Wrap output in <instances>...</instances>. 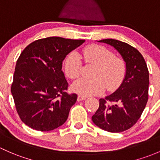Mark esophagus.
I'll return each instance as SVG.
<instances>
[{
    "instance_id": "obj_1",
    "label": "esophagus",
    "mask_w": 160,
    "mask_h": 160,
    "mask_svg": "<svg viewBox=\"0 0 160 160\" xmlns=\"http://www.w3.org/2000/svg\"><path fill=\"white\" fill-rule=\"evenodd\" d=\"M85 99V97L83 96V95H78V98H77V100H78V102L80 101H83V100Z\"/></svg>"
}]
</instances>
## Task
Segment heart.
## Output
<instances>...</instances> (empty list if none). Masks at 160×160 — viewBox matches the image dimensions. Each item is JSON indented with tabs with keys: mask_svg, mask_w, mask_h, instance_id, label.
<instances>
[{
	"mask_svg": "<svg viewBox=\"0 0 160 160\" xmlns=\"http://www.w3.org/2000/svg\"><path fill=\"white\" fill-rule=\"evenodd\" d=\"M81 58L85 64L95 66L92 72L94 78H78L72 85L74 92L90 96L102 93L105 88L108 91H113L122 83L126 75V63L109 49L100 45L88 46L80 55L75 52L68 54L64 67L69 78L79 76L82 68Z\"/></svg>",
	"mask_w": 160,
	"mask_h": 160,
	"instance_id": "b5f03b06",
	"label": "heart"
}]
</instances>
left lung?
Masks as SVG:
<instances>
[{
  "instance_id": "1",
  "label": "left lung",
  "mask_w": 160,
  "mask_h": 160,
  "mask_svg": "<svg viewBox=\"0 0 160 160\" xmlns=\"http://www.w3.org/2000/svg\"><path fill=\"white\" fill-rule=\"evenodd\" d=\"M112 46L126 62V75L114 93L99 99V107L92 117L98 127L121 132L137 122L149 97V71L140 52L129 44L115 39L98 41Z\"/></svg>"
}]
</instances>
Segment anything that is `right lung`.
<instances>
[{
    "mask_svg": "<svg viewBox=\"0 0 160 160\" xmlns=\"http://www.w3.org/2000/svg\"><path fill=\"white\" fill-rule=\"evenodd\" d=\"M84 42L46 38L34 41L20 55L11 94L21 121L31 129L52 131L66 122L78 96L66 92L68 84L62 70V62Z\"/></svg>",
    "mask_w": 160,
    "mask_h": 160,
    "instance_id": "obj_1",
    "label": "right lung"
}]
</instances>
